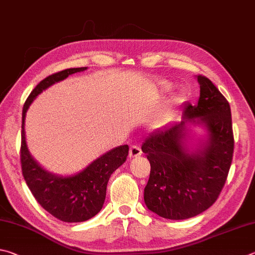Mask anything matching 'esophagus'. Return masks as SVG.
<instances>
[{
  "label": "esophagus",
  "mask_w": 255,
  "mask_h": 255,
  "mask_svg": "<svg viewBox=\"0 0 255 255\" xmlns=\"http://www.w3.org/2000/svg\"><path fill=\"white\" fill-rule=\"evenodd\" d=\"M141 154H142V150L139 145H136V144L131 145V148H130V157L131 158H136Z\"/></svg>",
  "instance_id": "1"
}]
</instances>
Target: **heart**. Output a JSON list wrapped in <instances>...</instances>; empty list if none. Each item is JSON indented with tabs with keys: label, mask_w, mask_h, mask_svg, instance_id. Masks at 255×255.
Segmentation results:
<instances>
[{
	"label": "heart",
	"mask_w": 255,
	"mask_h": 255,
	"mask_svg": "<svg viewBox=\"0 0 255 255\" xmlns=\"http://www.w3.org/2000/svg\"><path fill=\"white\" fill-rule=\"evenodd\" d=\"M172 102H175V100H173V101H172Z\"/></svg>",
	"instance_id": "1"
}]
</instances>
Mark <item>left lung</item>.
Wrapping results in <instances>:
<instances>
[{
  "instance_id": "8db88e82",
  "label": "left lung",
  "mask_w": 255,
  "mask_h": 255,
  "mask_svg": "<svg viewBox=\"0 0 255 255\" xmlns=\"http://www.w3.org/2000/svg\"><path fill=\"white\" fill-rule=\"evenodd\" d=\"M197 80V104H185L181 122L155 130L141 146L151 166L144 203L168 220H187L211 207L225 185L233 159L229 102L207 77L198 75ZM187 123L203 125L208 131V139L194 151L186 148Z\"/></svg>"
}]
</instances>
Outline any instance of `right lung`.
Returning a JSON list of instances; mask_svg holds the SVG:
<instances>
[{
	"label": "right lung",
	"instance_id": "1",
	"mask_svg": "<svg viewBox=\"0 0 255 255\" xmlns=\"http://www.w3.org/2000/svg\"><path fill=\"white\" fill-rule=\"evenodd\" d=\"M86 69L87 67L69 68L48 76L31 92L22 111L20 155L22 175L41 207L53 217L66 223L88 221L101 211L105 202L107 182L112 173L127 160L128 145H120L110 150L75 175L57 176L43 169L30 154L25 141L24 120L31 103L40 93L66 79L69 75Z\"/></svg>",
	"mask_w": 255,
	"mask_h": 255
}]
</instances>
